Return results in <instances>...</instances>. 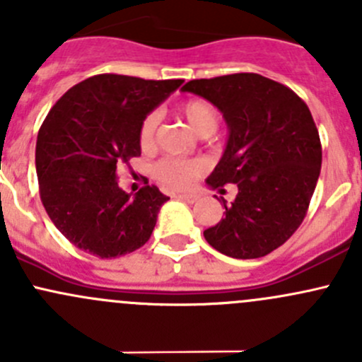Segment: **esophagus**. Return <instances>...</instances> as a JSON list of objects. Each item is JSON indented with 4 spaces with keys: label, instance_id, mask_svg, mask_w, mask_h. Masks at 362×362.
I'll return each instance as SVG.
<instances>
[{
    "label": "esophagus",
    "instance_id": "obj_1",
    "mask_svg": "<svg viewBox=\"0 0 362 362\" xmlns=\"http://www.w3.org/2000/svg\"><path fill=\"white\" fill-rule=\"evenodd\" d=\"M178 198L182 199V202H187V203H196L199 199L198 194H187V192H180L178 194Z\"/></svg>",
    "mask_w": 362,
    "mask_h": 362
}]
</instances>
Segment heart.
Instances as JSON below:
<instances>
[{"label":"heart","instance_id":"b5f03b06","mask_svg":"<svg viewBox=\"0 0 362 362\" xmlns=\"http://www.w3.org/2000/svg\"><path fill=\"white\" fill-rule=\"evenodd\" d=\"M182 115L187 119L196 133L208 136L217 129L221 122V113L217 107L203 98H191L184 101L180 107ZM159 113L151 112L144 117L138 129V141L144 151H151L156 145L158 134ZM206 166L199 159H182V158H164L154 168V175L159 182L177 189H187L204 173Z\"/></svg>","mask_w":362,"mask_h":362}]
</instances>
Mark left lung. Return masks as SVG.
Segmentation results:
<instances>
[{
    "instance_id": "1",
    "label": "left lung",
    "mask_w": 362,
    "mask_h": 362,
    "mask_svg": "<svg viewBox=\"0 0 362 362\" xmlns=\"http://www.w3.org/2000/svg\"><path fill=\"white\" fill-rule=\"evenodd\" d=\"M182 89L214 103L229 127L206 184L238 185L204 240L235 259L268 255L301 226L319 180L322 145L312 113L293 89L257 73L191 80Z\"/></svg>"
}]
</instances>
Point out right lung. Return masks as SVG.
Returning a JSON list of instances; mask_svg holds the SVG:
<instances>
[{"label": "right lung", "mask_w": 362, "mask_h": 362, "mask_svg": "<svg viewBox=\"0 0 362 362\" xmlns=\"http://www.w3.org/2000/svg\"><path fill=\"white\" fill-rule=\"evenodd\" d=\"M182 82L103 73L73 86L47 113L36 140L40 198L76 249L110 259L148 242L170 198L148 184L133 198L115 171L141 154V120Z\"/></svg>", "instance_id": "1"}]
</instances>
